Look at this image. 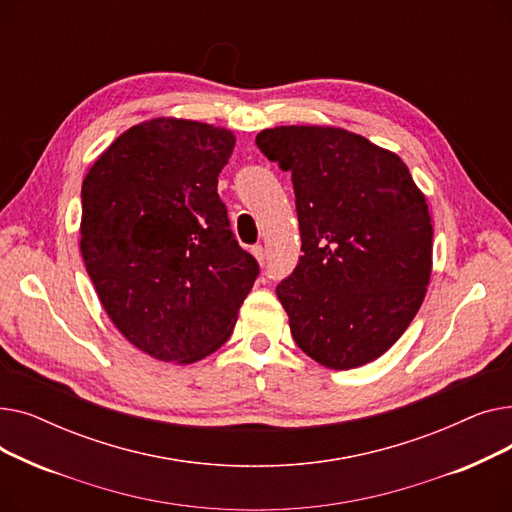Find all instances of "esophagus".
Returning a JSON list of instances; mask_svg holds the SVG:
<instances>
[{"instance_id":"1","label":"esophagus","mask_w":512,"mask_h":512,"mask_svg":"<svg viewBox=\"0 0 512 512\" xmlns=\"http://www.w3.org/2000/svg\"><path fill=\"white\" fill-rule=\"evenodd\" d=\"M251 251H253V255H255V259H257V261H259V263H261V265H263V263H265V249H263V247H261V245H255V247H253V249H251Z\"/></svg>"}]
</instances>
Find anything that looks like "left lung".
I'll list each match as a JSON object with an SVG mask.
<instances>
[{
	"instance_id": "left-lung-1",
	"label": "left lung",
	"mask_w": 512,
	"mask_h": 512,
	"mask_svg": "<svg viewBox=\"0 0 512 512\" xmlns=\"http://www.w3.org/2000/svg\"><path fill=\"white\" fill-rule=\"evenodd\" d=\"M255 143L297 197L303 255L276 288L294 342L330 369L378 359L432 274V218L409 168L342 128L280 126Z\"/></svg>"
}]
</instances>
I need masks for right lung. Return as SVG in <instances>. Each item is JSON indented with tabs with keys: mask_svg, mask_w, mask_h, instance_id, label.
<instances>
[{
	"mask_svg": "<svg viewBox=\"0 0 512 512\" xmlns=\"http://www.w3.org/2000/svg\"><path fill=\"white\" fill-rule=\"evenodd\" d=\"M232 149L226 128L155 118L120 134L83 182L89 278L124 338L159 361L218 351L259 276L218 195Z\"/></svg>",
	"mask_w": 512,
	"mask_h": 512,
	"instance_id": "obj_1",
	"label": "right lung"
}]
</instances>
